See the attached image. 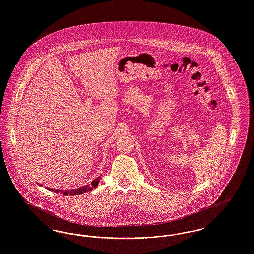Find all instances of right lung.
<instances>
[{
    "label": "right lung",
    "mask_w": 254,
    "mask_h": 254,
    "mask_svg": "<svg viewBox=\"0 0 254 254\" xmlns=\"http://www.w3.org/2000/svg\"><path fill=\"white\" fill-rule=\"evenodd\" d=\"M100 178H101V176L97 177L96 179L91 182L89 185H86V186L83 187V188H79V189H76V190H59L50 189V190L53 191V192H56V193H59V192H60V193L64 194V195H79V194L85 193V192L90 191V190H92L93 189L96 188L97 186H98V184H99V181H100Z\"/></svg>",
    "instance_id": "obj_1"
}]
</instances>
